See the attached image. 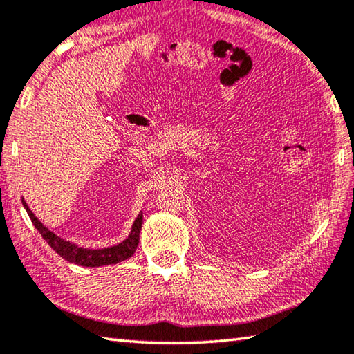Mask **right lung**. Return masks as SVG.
I'll list each match as a JSON object with an SVG mask.
<instances>
[{"label":"right lung","instance_id":"right-lung-1","mask_svg":"<svg viewBox=\"0 0 354 354\" xmlns=\"http://www.w3.org/2000/svg\"><path fill=\"white\" fill-rule=\"evenodd\" d=\"M23 206H25L26 212L29 215V218L34 223V226L37 227L41 237L45 239L46 243L56 251V253L64 257L65 261H68L71 263H77V266L82 267H101V266H109V263H118L124 259H129L131 256L134 254V251L139 245V234L142 230V221H143V215L139 214L133 225V231L128 236L127 241H123L122 243L113 245V247L109 248H101V250H87L82 247H77V245L71 243L68 241H64L59 236H56L55 232L48 230L44 225L40 223V220L35 217L32 214L31 209L28 207L26 201L21 198Z\"/></svg>","mask_w":354,"mask_h":354}]
</instances>
